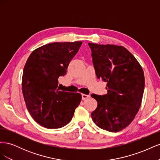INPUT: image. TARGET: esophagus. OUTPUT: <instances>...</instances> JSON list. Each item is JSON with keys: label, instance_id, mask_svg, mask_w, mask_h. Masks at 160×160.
<instances>
[{"label": "esophagus", "instance_id": "34e87169", "mask_svg": "<svg viewBox=\"0 0 160 160\" xmlns=\"http://www.w3.org/2000/svg\"><path fill=\"white\" fill-rule=\"evenodd\" d=\"M89 95H85V94H82V99L83 100H85L87 99H88L89 98Z\"/></svg>", "mask_w": 160, "mask_h": 160}]
</instances>
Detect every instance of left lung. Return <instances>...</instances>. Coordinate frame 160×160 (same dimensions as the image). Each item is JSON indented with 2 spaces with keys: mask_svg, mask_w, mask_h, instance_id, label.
I'll return each mask as SVG.
<instances>
[{
  "mask_svg": "<svg viewBox=\"0 0 160 160\" xmlns=\"http://www.w3.org/2000/svg\"><path fill=\"white\" fill-rule=\"evenodd\" d=\"M97 77L107 82L108 93L92 94L98 107L91 113L101 129L118 132L132 123L141 106L145 78L142 67L122 46L89 42Z\"/></svg>",
  "mask_w": 160,
  "mask_h": 160,
  "instance_id": "1",
  "label": "left lung"
}]
</instances>
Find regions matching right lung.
<instances>
[{"label": "right lung", "instance_id": "1", "mask_svg": "<svg viewBox=\"0 0 160 160\" xmlns=\"http://www.w3.org/2000/svg\"><path fill=\"white\" fill-rule=\"evenodd\" d=\"M81 41L52 42L34 50L23 69L22 89L28 112L48 129L68 124L80 104L81 95L59 91L58 78L78 52Z\"/></svg>", "mask_w": 160, "mask_h": 160}]
</instances>
